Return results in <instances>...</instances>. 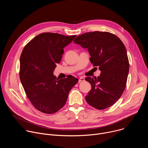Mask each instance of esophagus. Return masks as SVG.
I'll list each match as a JSON object with an SVG mask.
<instances>
[{"instance_id":"esophagus-1","label":"esophagus","mask_w":148,"mask_h":148,"mask_svg":"<svg viewBox=\"0 0 148 148\" xmlns=\"http://www.w3.org/2000/svg\"><path fill=\"white\" fill-rule=\"evenodd\" d=\"M85 81V78H84L82 77H81L79 78V79H78V82H83V81Z\"/></svg>"}]
</instances>
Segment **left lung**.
Masks as SVG:
<instances>
[{"mask_svg":"<svg viewBox=\"0 0 148 148\" xmlns=\"http://www.w3.org/2000/svg\"><path fill=\"white\" fill-rule=\"evenodd\" d=\"M74 42L88 49L91 62L101 71L97 78H86L92 88L86 101L97 110L109 108L121 97L127 81L130 65L123 43L112 33L98 31L79 35Z\"/></svg>","mask_w":148,"mask_h":148,"instance_id":"obj_1","label":"left lung"}]
</instances>
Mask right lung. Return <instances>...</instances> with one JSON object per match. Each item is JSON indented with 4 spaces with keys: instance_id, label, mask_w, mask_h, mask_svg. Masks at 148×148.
Here are the masks:
<instances>
[{
    "instance_id": "1",
    "label": "right lung",
    "mask_w": 148,
    "mask_h": 148,
    "mask_svg": "<svg viewBox=\"0 0 148 148\" xmlns=\"http://www.w3.org/2000/svg\"><path fill=\"white\" fill-rule=\"evenodd\" d=\"M76 35L41 33L24 47L20 58V79L26 94L37 110L51 114L66 103L71 89L78 82L72 75L58 79L53 74L64 49Z\"/></svg>"
}]
</instances>
